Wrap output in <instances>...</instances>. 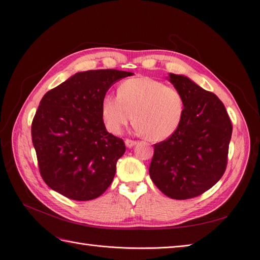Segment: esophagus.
<instances>
[{"label":"esophagus","instance_id":"esophagus-1","mask_svg":"<svg viewBox=\"0 0 260 260\" xmlns=\"http://www.w3.org/2000/svg\"><path fill=\"white\" fill-rule=\"evenodd\" d=\"M124 144H125V146H127V147L131 148V147H133L135 145H137V142H136V141H133V140L125 139L124 140Z\"/></svg>","mask_w":260,"mask_h":260}]
</instances>
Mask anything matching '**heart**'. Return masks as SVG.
<instances>
[{"mask_svg": "<svg viewBox=\"0 0 260 260\" xmlns=\"http://www.w3.org/2000/svg\"><path fill=\"white\" fill-rule=\"evenodd\" d=\"M101 115L106 129L119 135L132 122L146 139L159 142L178 130L184 115V99L177 89L148 77L131 78L119 84L117 95L105 94Z\"/></svg>", "mask_w": 260, "mask_h": 260, "instance_id": "heart-1", "label": "heart"}]
</instances>
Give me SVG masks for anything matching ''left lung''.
Masks as SVG:
<instances>
[{"label":"left lung","instance_id":"8db88e82","mask_svg":"<svg viewBox=\"0 0 260 260\" xmlns=\"http://www.w3.org/2000/svg\"><path fill=\"white\" fill-rule=\"evenodd\" d=\"M167 79L183 95L184 115L174 135L154 145L148 172L168 198L193 199L223 176L232 123L216 94L183 75L169 74Z\"/></svg>","mask_w":260,"mask_h":260}]
</instances>
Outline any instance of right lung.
<instances>
[{"label":"right lung","instance_id":"1","mask_svg":"<svg viewBox=\"0 0 260 260\" xmlns=\"http://www.w3.org/2000/svg\"><path fill=\"white\" fill-rule=\"evenodd\" d=\"M132 75L116 69L80 72L45 93L31 136L40 174L52 190L90 201L111 185L125 145L107 132L101 103L114 83Z\"/></svg>","mask_w":260,"mask_h":260}]
</instances>
